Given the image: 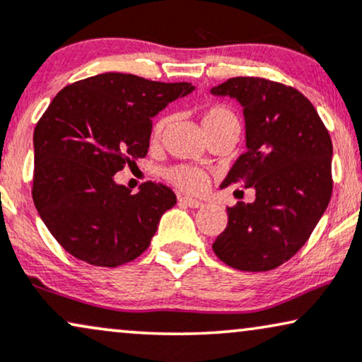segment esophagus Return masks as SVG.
Returning a JSON list of instances; mask_svg holds the SVG:
<instances>
[{
	"mask_svg": "<svg viewBox=\"0 0 362 362\" xmlns=\"http://www.w3.org/2000/svg\"><path fill=\"white\" fill-rule=\"evenodd\" d=\"M180 200L182 204L184 205H187V207H192V209H199V207H202V202H200V200H195V199H192V197H180Z\"/></svg>",
	"mask_w": 362,
	"mask_h": 362,
	"instance_id": "1",
	"label": "esophagus"
}]
</instances>
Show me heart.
Wrapping results in <instances>:
<instances>
[{
	"mask_svg": "<svg viewBox=\"0 0 362 362\" xmlns=\"http://www.w3.org/2000/svg\"><path fill=\"white\" fill-rule=\"evenodd\" d=\"M200 122H202V127L207 136L215 134V132H234L237 136L240 134L239 118H237L234 110L227 107V105L215 103L204 108L202 113H200ZM170 123V115H162L153 123L152 130H150V145L152 147H158L162 144L163 135H165ZM165 178L172 185H175L185 192H192V194H200L207 187V177H205V173L190 165H173L167 168Z\"/></svg>",
	"mask_w": 362,
	"mask_h": 362,
	"instance_id": "1",
	"label": "heart"
}]
</instances>
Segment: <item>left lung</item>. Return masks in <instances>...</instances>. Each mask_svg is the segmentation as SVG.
Wrapping results in <instances>:
<instances>
[{"mask_svg": "<svg viewBox=\"0 0 362 362\" xmlns=\"http://www.w3.org/2000/svg\"><path fill=\"white\" fill-rule=\"evenodd\" d=\"M244 107L247 152L222 187H252V204L228 207L212 249L223 264L272 271L299 252L332 194V141L314 105L292 86L235 76L212 88ZM239 192V190H237Z\"/></svg>", "mask_w": 362, "mask_h": 362, "instance_id": "8db88e82", "label": "left lung"}]
</instances>
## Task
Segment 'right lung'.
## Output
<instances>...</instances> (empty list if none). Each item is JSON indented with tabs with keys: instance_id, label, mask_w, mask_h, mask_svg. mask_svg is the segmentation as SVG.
I'll return each mask as SVG.
<instances>
[{
	"instance_id": "1",
	"label": "right lung",
	"mask_w": 362,
	"mask_h": 362,
	"mask_svg": "<svg viewBox=\"0 0 362 362\" xmlns=\"http://www.w3.org/2000/svg\"><path fill=\"white\" fill-rule=\"evenodd\" d=\"M192 90L187 81L163 83L110 71L58 91L35 127L31 195L68 254L118 267L147 250L177 197L152 180L134 195L113 175L147 157L152 118Z\"/></svg>"
}]
</instances>
